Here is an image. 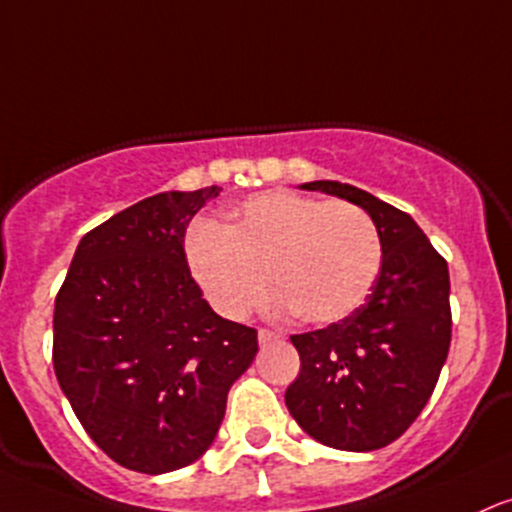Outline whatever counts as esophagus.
I'll use <instances>...</instances> for the list:
<instances>
[{
  "mask_svg": "<svg viewBox=\"0 0 512 512\" xmlns=\"http://www.w3.org/2000/svg\"><path fill=\"white\" fill-rule=\"evenodd\" d=\"M277 338H279V335L272 333V330H260V333H257V340H260V347L269 345V342L277 340Z\"/></svg>",
  "mask_w": 512,
  "mask_h": 512,
  "instance_id": "1",
  "label": "esophagus"
}]
</instances>
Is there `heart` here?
Segmentation results:
<instances>
[{
    "label": "heart",
    "mask_w": 512,
    "mask_h": 512,
    "mask_svg": "<svg viewBox=\"0 0 512 512\" xmlns=\"http://www.w3.org/2000/svg\"><path fill=\"white\" fill-rule=\"evenodd\" d=\"M184 252L194 282L230 320L260 306L269 272L279 311L338 323L362 306L381 269L379 230L359 206L286 189L250 196L228 228L194 223Z\"/></svg>",
    "instance_id": "obj_1"
}]
</instances>
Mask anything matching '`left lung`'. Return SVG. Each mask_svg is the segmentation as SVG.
<instances>
[{"label": "left lung", "instance_id": "obj_1", "mask_svg": "<svg viewBox=\"0 0 512 512\" xmlns=\"http://www.w3.org/2000/svg\"><path fill=\"white\" fill-rule=\"evenodd\" d=\"M369 213L381 238L372 294L352 316L313 333L291 335L301 372L286 408L303 432L345 452L391 445L425 408L449 340V269L408 213L352 184H301Z\"/></svg>", "mask_w": 512, "mask_h": 512}]
</instances>
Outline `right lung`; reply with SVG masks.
Returning a JSON list of instances; mask_svg holds the SVG:
<instances>
[{
	"label": "right lung",
	"instance_id": "obj_1",
	"mask_svg": "<svg viewBox=\"0 0 512 512\" xmlns=\"http://www.w3.org/2000/svg\"><path fill=\"white\" fill-rule=\"evenodd\" d=\"M221 189L162 192L89 230L55 299L53 367L87 435L140 474L196 462L257 330L218 316L184 255L194 213Z\"/></svg>",
	"mask_w": 512,
	"mask_h": 512
}]
</instances>
